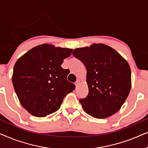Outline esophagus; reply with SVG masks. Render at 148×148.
<instances>
[{
    "label": "esophagus",
    "mask_w": 148,
    "mask_h": 148,
    "mask_svg": "<svg viewBox=\"0 0 148 148\" xmlns=\"http://www.w3.org/2000/svg\"><path fill=\"white\" fill-rule=\"evenodd\" d=\"M79 84H80V81H79V80H77L76 82L75 83V85L76 88H77V87Z\"/></svg>",
    "instance_id": "obj_1"
}]
</instances>
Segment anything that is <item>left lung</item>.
I'll return each mask as SVG.
<instances>
[{
	"label": "left lung",
	"mask_w": 148,
	"mask_h": 148,
	"mask_svg": "<svg viewBox=\"0 0 148 148\" xmlns=\"http://www.w3.org/2000/svg\"><path fill=\"white\" fill-rule=\"evenodd\" d=\"M73 55L86 67L89 92L80 99L85 112L94 118L105 119L120 110L131 88L128 62L114 49L103 44L76 48Z\"/></svg>",
	"instance_id": "obj_1"
}]
</instances>
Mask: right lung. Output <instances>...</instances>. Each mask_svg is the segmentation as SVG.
Masks as SVG:
<instances>
[{
	"label": "right lung",
	"mask_w": 148,
	"mask_h": 148,
	"mask_svg": "<svg viewBox=\"0 0 148 148\" xmlns=\"http://www.w3.org/2000/svg\"><path fill=\"white\" fill-rule=\"evenodd\" d=\"M73 49L44 44L21 56L13 68L12 82L22 106L34 116L44 117L58 110L64 97L75 90L61 67Z\"/></svg>",
	"instance_id": "right-lung-1"
}]
</instances>
